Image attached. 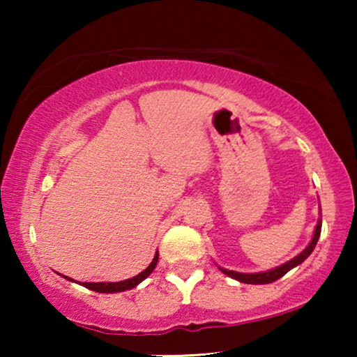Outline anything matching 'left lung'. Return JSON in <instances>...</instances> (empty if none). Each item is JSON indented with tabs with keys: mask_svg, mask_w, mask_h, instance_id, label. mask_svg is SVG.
I'll return each instance as SVG.
<instances>
[{
	"mask_svg": "<svg viewBox=\"0 0 357 357\" xmlns=\"http://www.w3.org/2000/svg\"><path fill=\"white\" fill-rule=\"evenodd\" d=\"M320 216H321V214H320ZM320 232H321V219H319V222H317L315 231H314V237H312L309 245H307L304 250L299 253V255L292 258V260L286 261L284 265H281L278 268H273V270H268V271H263V273H238V271L226 270V268H221V266H219V270H221L224 275H227L229 278H234V280L245 282V284H270V282L280 280V278L284 276L287 271L292 270V268L301 265V263L304 261L312 252H314L317 242H319Z\"/></svg>",
	"mask_w": 357,
	"mask_h": 357,
	"instance_id": "obj_1",
	"label": "left lung"
}]
</instances>
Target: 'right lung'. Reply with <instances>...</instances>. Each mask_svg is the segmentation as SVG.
<instances>
[{
    "label": "right lung",
    "mask_w": 357,
    "mask_h": 357,
    "mask_svg": "<svg viewBox=\"0 0 357 357\" xmlns=\"http://www.w3.org/2000/svg\"><path fill=\"white\" fill-rule=\"evenodd\" d=\"M158 260H159V253L155 252L153 261H151V265L146 268L144 271H141L139 275H136V276L130 278V280H125V281H119V282H79V281H77V282H79L81 286L87 287V289L96 291V292H104V294L128 291V289H133V287L138 286L141 281H144L146 278H148L151 273L154 271L155 265H158ZM65 278H66V280H70V281H75V280H71V278H68V276H65Z\"/></svg>",
    "instance_id": "obj_1"
}]
</instances>
